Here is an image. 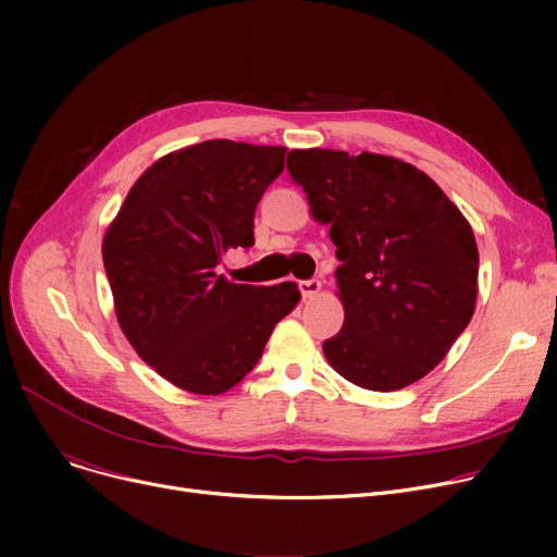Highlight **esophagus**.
Wrapping results in <instances>:
<instances>
[{"label":"esophagus","instance_id":"esophagus-1","mask_svg":"<svg viewBox=\"0 0 557 557\" xmlns=\"http://www.w3.org/2000/svg\"><path fill=\"white\" fill-rule=\"evenodd\" d=\"M298 286H300V294H302V298H305V300H309V298H315V296H318V290H320V280H302V282H298Z\"/></svg>","mask_w":557,"mask_h":557}]
</instances>
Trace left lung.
<instances>
[{"label": "left lung", "instance_id": "obj_1", "mask_svg": "<svg viewBox=\"0 0 557 557\" xmlns=\"http://www.w3.org/2000/svg\"><path fill=\"white\" fill-rule=\"evenodd\" d=\"M286 169L330 223L343 327L330 366L368 391L418 382L445 359L476 305L470 223L426 173L401 160L330 149L290 151Z\"/></svg>", "mask_w": 557, "mask_h": 557}]
</instances>
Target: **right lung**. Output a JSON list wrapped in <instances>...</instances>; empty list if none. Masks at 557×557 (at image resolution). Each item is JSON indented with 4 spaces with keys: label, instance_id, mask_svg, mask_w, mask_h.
<instances>
[{
    "label": "right lung",
    "instance_id": "right-lung-1",
    "mask_svg": "<svg viewBox=\"0 0 557 557\" xmlns=\"http://www.w3.org/2000/svg\"><path fill=\"white\" fill-rule=\"evenodd\" d=\"M284 146L200 141L160 158L103 239L116 320L141 361L173 386L219 395L255 368L300 300L294 282L234 284L223 255L255 244V210L284 169Z\"/></svg>",
    "mask_w": 557,
    "mask_h": 557
}]
</instances>
